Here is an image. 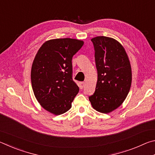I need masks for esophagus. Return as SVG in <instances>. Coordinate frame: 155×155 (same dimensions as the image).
<instances>
[{"mask_svg": "<svg viewBox=\"0 0 155 155\" xmlns=\"http://www.w3.org/2000/svg\"><path fill=\"white\" fill-rule=\"evenodd\" d=\"M84 86H85V83H84V82H81V89L83 88Z\"/></svg>", "mask_w": 155, "mask_h": 155, "instance_id": "obj_1", "label": "esophagus"}]
</instances>
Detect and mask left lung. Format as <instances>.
Wrapping results in <instances>:
<instances>
[{"label": "left lung", "instance_id": "1", "mask_svg": "<svg viewBox=\"0 0 155 155\" xmlns=\"http://www.w3.org/2000/svg\"><path fill=\"white\" fill-rule=\"evenodd\" d=\"M91 41L98 80L95 92L89 100L97 111L108 114L121 105L129 92L132 81L130 61L124 47L114 39L98 36Z\"/></svg>", "mask_w": 155, "mask_h": 155}]
</instances>
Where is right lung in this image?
I'll list each match as a JSON object with an SVG mask.
<instances>
[{"label": "right lung", "instance_id": "right-lung-1", "mask_svg": "<svg viewBox=\"0 0 155 155\" xmlns=\"http://www.w3.org/2000/svg\"><path fill=\"white\" fill-rule=\"evenodd\" d=\"M83 44L76 39H54L37 52L31 68L32 88L39 103L51 114L68 111L79 91L72 79V60Z\"/></svg>", "mask_w": 155, "mask_h": 155}]
</instances>
